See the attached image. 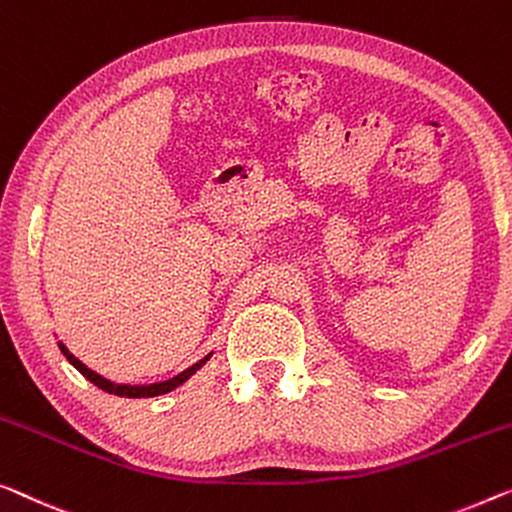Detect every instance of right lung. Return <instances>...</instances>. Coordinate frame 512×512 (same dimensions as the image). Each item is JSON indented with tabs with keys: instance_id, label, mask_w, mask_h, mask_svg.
<instances>
[{
	"instance_id": "obj_1",
	"label": "right lung",
	"mask_w": 512,
	"mask_h": 512,
	"mask_svg": "<svg viewBox=\"0 0 512 512\" xmlns=\"http://www.w3.org/2000/svg\"><path fill=\"white\" fill-rule=\"evenodd\" d=\"M59 349H61V354H64V356L68 358V363H71L73 368L78 370L82 377H87L94 386L103 388L105 393L119 395V398H156V395H165V393H170V391H174V388H177V386H181L183 381H188L190 377H193L195 372L200 370L202 365L207 363L209 358H211V354H209V356H204L202 361H197L195 365H190V368H188V370H183L181 375L172 377V379H167V381H160V384H149V386H126V384H114V381L105 379V377H101V375H96L94 370H89L85 363L78 361V358H75L71 352H68V349H66L64 345H61V342H59Z\"/></svg>"
}]
</instances>
